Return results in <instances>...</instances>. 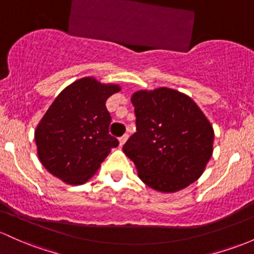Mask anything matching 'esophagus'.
<instances>
[{
    "label": "esophagus",
    "mask_w": 254,
    "mask_h": 254,
    "mask_svg": "<svg viewBox=\"0 0 254 254\" xmlns=\"http://www.w3.org/2000/svg\"><path fill=\"white\" fill-rule=\"evenodd\" d=\"M127 139H128V134H124V135H122V137H120V139H119V140H120V146L124 145V144L127 141Z\"/></svg>",
    "instance_id": "34e87169"
}]
</instances>
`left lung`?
Listing matches in <instances>:
<instances>
[{
	"mask_svg": "<svg viewBox=\"0 0 254 254\" xmlns=\"http://www.w3.org/2000/svg\"><path fill=\"white\" fill-rule=\"evenodd\" d=\"M137 132L124 145L138 176L157 191L174 192L197 181L213 152L212 125L190 97L174 89L132 95Z\"/></svg>",
	"mask_w": 254,
	"mask_h": 254,
	"instance_id": "8db88e82",
	"label": "left lung"
}]
</instances>
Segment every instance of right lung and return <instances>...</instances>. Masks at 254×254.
<instances>
[{
	"instance_id": "add662e5",
	"label": "right lung",
	"mask_w": 254,
	"mask_h": 254,
	"mask_svg": "<svg viewBox=\"0 0 254 254\" xmlns=\"http://www.w3.org/2000/svg\"><path fill=\"white\" fill-rule=\"evenodd\" d=\"M83 77L63 89L35 130L39 159L66 184H83L100 167L119 140L109 134L108 98L120 91Z\"/></svg>"
}]
</instances>
